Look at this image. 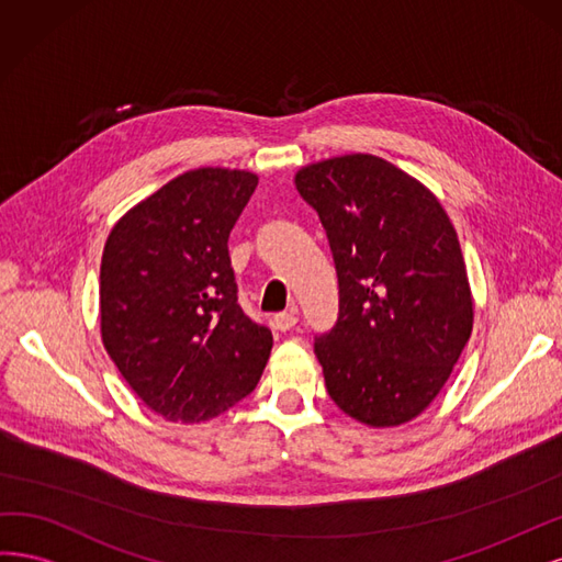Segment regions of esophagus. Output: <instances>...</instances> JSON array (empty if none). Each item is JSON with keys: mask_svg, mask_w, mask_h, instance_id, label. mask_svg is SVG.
Masks as SVG:
<instances>
[{"mask_svg": "<svg viewBox=\"0 0 562 562\" xmlns=\"http://www.w3.org/2000/svg\"><path fill=\"white\" fill-rule=\"evenodd\" d=\"M296 322H299L296 313H278V315L273 317V327H276L278 331H289V329H294Z\"/></svg>", "mask_w": 562, "mask_h": 562, "instance_id": "esophagus-1", "label": "esophagus"}]
</instances>
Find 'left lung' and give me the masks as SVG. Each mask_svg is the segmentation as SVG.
I'll return each mask as SVG.
<instances>
[{
    "mask_svg": "<svg viewBox=\"0 0 562 562\" xmlns=\"http://www.w3.org/2000/svg\"><path fill=\"white\" fill-rule=\"evenodd\" d=\"M296 191L327 231L338 319L315 336L336 406L371 427L420 415L474 324L458 233L427 187L371 154L311 162Z\"/></svg>",
    "mask_w": 562,
    "mask_h": 562,
    "instance_id": "1",
    "label": "left lung"
}]
</instances>
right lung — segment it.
I'll list each match as a JSON object with an SVG mask.
<instances>
[{
  "label": "right lung",
  "instance_id": "right-lung-1",
  "mask_svg": "<svg viewBox=\"0 0 562 562\" xmlns=\"http://www.w3.org/2000/svg\"><path fill=\"white\" fill-rule=\"evenodd\" d=\"M259 177L198 168L112 228L100 266V331L139 400L201 423L257 387L273 334L238 305L228 235Z\"/></svg>",
  "mask_w": 562,
  "mask_h": 562
}]
</instances>
